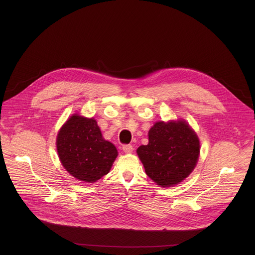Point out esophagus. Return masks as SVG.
Returning <instances> with one entry per match:
<instances>
[{
	"label": "esophagus",
	"mask_w": 255,
	"mask_h": 255,
	"mask_svg": "<svg viewBox=\"0 0 255 255\" xmlns=\"http://www.w3.org/2000/svg\"><path fill=\"white\" fill-rule=\"evenodd\" d=\"M123 150H124V152L125 153H131L132 152V150H133V148H132V146L129 145V144H126V145L123 146Z\"/></svg>",
	"instance_id": "esophagus-1"
}]
</instances>
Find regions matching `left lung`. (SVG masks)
Segmentation results:
<instances>
[{"label":"left lung","mask_w":255,"mask_h":255,"mask_svg":"<svg viewBox=\"0 0 255 255\" xmlns=\"http://www.w3.org/2000/svg\"><path fill=\"white\" fill-rule=\"evenodd\" d=\"M149 142L136 150L146 175L162 187L187 178L198 161L197 134L185 121L157 122L148 132Z\"/></svg>","instance_id":"obj_1"}]
</instances>
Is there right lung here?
<instances>
[{"instance_id":"add662e5","label":"right lung","mask_w":255,"mask_h":255,"mask_svg":"<svg viewBox=\"0 0 255 255\" xmlns=\"http://www.w3.org/2000/svg\"><path fill=\"white\" fill-rule=\"evenodd\" d=\"M57 151L64 168L75 179L95 182L107 175L118 156L103 138L97 122L74 114L57 135Z\"/></svg>"}]
</instances>
